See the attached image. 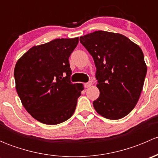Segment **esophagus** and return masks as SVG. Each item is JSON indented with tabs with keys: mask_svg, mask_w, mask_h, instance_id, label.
<instances>
[{
	"mask_svg": "<svg viewBox=\"0 0 158 158\" xmlns=\"http://www.w3.org/2000/svg\"><path fill=\"white\" fill-rule=\"evenodd\" d=\"M92 85V82H91V81H89V82L85 83V88H89V87H90Z\"/></svg>",
	"mask_w": 158,
	"mask_h": 158,
	"instance_id": "34e87169",
	"label": "esophagus"
}]
</instances>
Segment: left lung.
<instances>
[{"instance_id":"left-lung-1","label":"left lung","mask_w":158,"mask_h":158,"mask_svg":"<svg viewBox=\"0 0 158 158\" xmlns=\"http://www.w3.org/2000/svg\"><path fill=\"white\" fill-rule=\"evenodd\" d=\"M79 40L96 67L100 95L94 109L106 118H122L135 107L142 91L147 73L142 50L124 35L102 30Z\"/></svg>"}]
</instances>
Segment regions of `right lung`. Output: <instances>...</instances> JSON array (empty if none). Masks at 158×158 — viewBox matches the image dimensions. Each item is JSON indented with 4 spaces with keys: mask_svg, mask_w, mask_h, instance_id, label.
<instances>
[{
    "mask_svg": "<svg viewBox=\"0 0 158 158\" xmlns=\"http://www.w3.org/2000/svg\"><path fill=\"white\" fill-rule=\"evenodd\" d=\"M79 37L56 39L34 46L14 68L16 90L30 115L46 125H57L74 113L84 87L72 83L69 58Z\"/></svg>",
    "mask_w": 158,
    "mask_h": 158,
    "instance_id": "right-lung-1",
    "label": "right lung"
}]
</instances>
